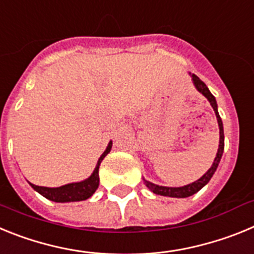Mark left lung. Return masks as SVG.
I'll return each mask as SVG.
<instances>
[{
    "label": "left lung",
    "mask_w": 254,
    "mask_h": 254,
    "mask_svg": "<svg viewBox=\"0 0 254 254\" xmlns=\"http://www.w3.org/2000/svg\"><path fill=\"white\" fill-rule=\"evenodd\" d=\"M192 78H193V82L196 85L197 90L199 91L201 94L207 98V100L210 102L211 107L214 108L215 114H216V118H217V123H219V129H220V143H219V150H217V154H216V158H215L214 164L211 165L210 169L203 174L198 181L193 182V183H190V185L185 186V187H178V188H173V187H163V186H158V185H154V183H150V182L145 181L146 183L147 188L154 192L156 194H160V196H168V197H178V198H183V197H190L192 194L197 193L203 186H206L208 183L212 176H214V173L216 172V168L220 163V159L223 156V152H224V128H223V121L220 118L219 116V112H217V104H216V100H215V96L210 93V90L207 89L205 82L202 80H199L196 75H192Z\"/></svg>",
    "instance_id": "left-lung-1"
}]
</instances>
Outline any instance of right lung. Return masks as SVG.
<instances>
[{"label":"right lung","mask_w":254,"mask_h":254,"mask_svg":"<svg viewBox=\"0 0 254 254\" xmlns=\"http://www.w3.org/2000/svg\"><path fill=\"white\" fill-rule=\"evenodd\" d=\"M112 149V141L108 145L107 150L103 152V155L98 160L95 170L87 179L84 182H78V183H69V185L62 186L58 188H48V187H40V186L31 185L37 192H39L42 196L46 198L55 201V202H73V201H84L89 197L93 196V193L96 190L99 186V165L103 159L107 156V154Z\"/></svg>","instance_id":"1"}]
</instances>
